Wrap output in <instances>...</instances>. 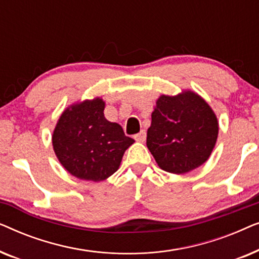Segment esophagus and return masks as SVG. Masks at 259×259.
<instances>
[{"label":"esophagus","instance_id":"obj_1","mask_svg":"<svg viewBox=\"0 0 259 259\" xmlns=\"http://www.w3.org/2000/svg\"><path fill=\"white\" fill-rule=\"evenodd\" d=\"M134 139L139 141V143H144V141L146 140V132H145V131H140L139 133H137L136 136H134Z\"/></svg>","mask_w":259,"mask_h":259}]
</instances>
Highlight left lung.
Here are the masks:
<instances>
[{"label":"left lung","instance_id":"1","mask_svg":"<svg viewBox=\"0 0 259 259\" xmlns=\"http://www.w3.org/2000/svg\"><path fill=\"white\" fill-rule=\"evenodd\" d=\"M218 131L214 112L196 92L162 94L152 112L146 145L159 167L183 175L210 158Z\"/></svg>","mask_w":259,"mask_h":259}]
</instances>
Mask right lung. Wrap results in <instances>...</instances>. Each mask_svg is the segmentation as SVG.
Wrapping results in <instances>:
<instances>
[{
    "label": "right lung",
    "mask_w": 259,
    "mask_h": 259,
    "mask_svg": "<svg viewBox=\"0 0 259 259\" xmlns=\"http://www.w3.org/2000/svg\"><path fill=\"white\" fill-rule=\"evenodd\" d=\"M101 98L67 107L60 115L52 143L60 164L81 180L101 182L118 171L123 153L134 143L122 127L104 114Z\"/></svg>",
    "instance_id": "right-lung-1"
}]
</instances>
